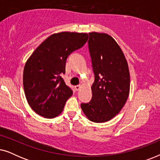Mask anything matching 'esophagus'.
I'll return each mask as SVG.
<instances>
[{"label": "esophagus", "instance_id": "1", "mask_svg": "<svg viewBox=\"0 0 160 160\" xmlns=\"http://www.w3.org/2000/svg\"><path fill=\"white\" fill-rule=\"evenodd\" d=\"M81 89V85H76L75 86V89L76 91H78Z\"/></svg>", "mask_w": 160, "mask_h": 160}]
</instances>
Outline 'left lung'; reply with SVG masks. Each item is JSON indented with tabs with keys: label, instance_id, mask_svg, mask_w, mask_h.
<instances>
[{
	"label": "left lung",
	"instance_id": "left-lung-1",
	"mask_svg": "<svg viewBox=\"0 0 160 160\" xmlns=\"http://www.w3.org/2000/svg\"><path fill=\"white\" fill-rule=\"evenodd\" d=\"M89 49L95 82L92 97L81 107L87 119L96 123L108 122L123 108L130 93L128 64L119 44L104 32H89Z\"/></svg>",
	"mask_w": 160,
	"mask_h": 160
}]
</instances>
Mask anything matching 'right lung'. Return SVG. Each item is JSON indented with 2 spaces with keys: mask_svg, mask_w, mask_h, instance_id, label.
Masks as SVG:
<instances>
[{
  "mask_svg": "<svg viewBox=\"0 0 160 160\" xmlns=\"http://www.w3.org/2000/svg\"><path fill=\"white\" fill-rule=\"evenodd\" d=\"M84 32L52 34L28 59L24 68L23 87L27 101L41 117L52 119L60 115L73 91L62 78L68 57L88 40Z\"/></svg>",
  "mask_w": 160,
  "mask_h": 160,
  "instance_id": "right-lung-1",
  "label": "right lung"
}]
</instances>
